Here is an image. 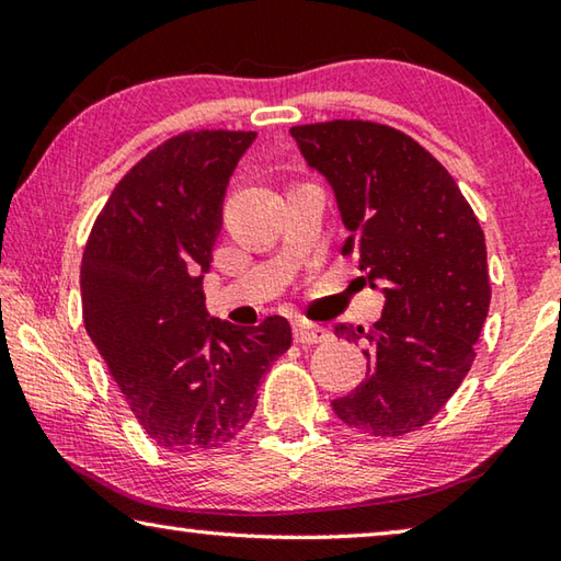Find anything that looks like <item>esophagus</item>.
<instances>
[{
    "mask_svg": "<svg viewBox=\"0 0 561 561\" xmlns=\"http://www.w3.org/2000/svg\"><path fill=\"white\" fill-rule=\"evenodd\" d=\"M329 331L321 329V327H314V324H304V321H299V324H294V341L301 346H314V344H324V341H329Z\"/></svg>",
    "mask_w": 561,
    "mask_h": 561,
    "instance_id": "34e87169",
    "label": "esophagus"
}]
</instances>
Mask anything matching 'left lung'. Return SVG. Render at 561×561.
Returning <instances> with one entry per match:
<instances>
[{"instance_id":"1","label":"left lung","mask_w":561,"mask_h":561,"mask_svg":"<svg viewBox=\"0 0 561 561\" xmlns=\"http://www.w3.org/2000/svg\"><path fill=\"white\" fill-rule=\"evenodd\" d=\"M311 168L334 187L366 279L383 287V314L364 331L366 378L331 408L356 431L398 438L423 428L468 376L490 309L485 234L458 183L417 140L386 123L294 126Z\"/></svg>"}]
</instances>
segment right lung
Here are the masks:
<instances>
[{"mask_svg": "<svg viewBox=\"0 0 561 561\" xmlns=\"http://www.w3.org/2000/svg\"><path fill=\"white\" fill-rule=\"evenodd\" d=\"M254 130H185L133 165L91 227L83 324L140 428L170 453L230 443L291 346L284 317L240 329L205 307L222 197Z\"/></svg>", "mask_w": 561, "mask_h": 561, "instance_id": "obj_1", "label": "right lung"}]
</instances>
